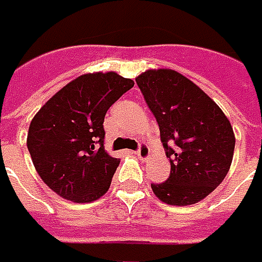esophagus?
Instances as JSON below:
<instances>
[{
	"mask_svg": "<svg viewBox=\"0 0 262 262\" xmlns=\"http://www.w3.org/2000/svg\"><path fill=\"white\" fill-rule=\"evenodd\" d=\"M149 154H150L149 146H147L146 143H143V141H141L140 144H139V149H137V155H139V158L147 159L149 158Z\"/></svg>",
	"mask_w": 262,
	"mask_h": 262,
	"instance_id": "34e87169",
	"label": "esophagus"
}]
</instances>
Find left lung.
<instances>
[{
	"mask_svg": "<svg viewBox=\"0 0 262 262\" xmlns=\"http://www.w3.org/2000/svg\"><path fill=\"white\" fill-rule=\"evenodd\" d=\"M158 122L170 158V176L152 183L161 201L189 206L201 201L225 179L233 161V126L219 105L174 70H147L136 79Z\"/></svg>",
	"mask_w": 262,
	"mask_h": 262,
	"instance_id": "8db88e82",
	"label": "left lung"
}]
</instances>
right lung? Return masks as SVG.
Returning a JSON list of instances; mask_svg holds the SVG:
<instances>
[{
  "mask_svg": "<svg viewBox=\"0 0 262 262\" xmlns=\"http://www.w3.org/2000/svg\"><path fill=\"white\" fill-rule=\"evenodd\" d=\"M133 86L131 79L113 71L83 74L34 116L27 139L29 155L58 195L91 203L107 192L121 161L104 150V116Z\"/></svg>",
  "mask_w": 262,
  "mask_h": 262,
  "instance_id": "obj_1",
  "label": "right lung"
}]
</instances>
